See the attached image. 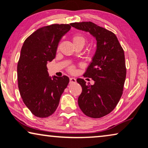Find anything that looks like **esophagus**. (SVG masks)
<instances>
[{
  "label": "esophagus",
  "mask_w": 148,
  "mask_h": 148,
  "mask_svg": "<svg viewBox=\"0 0 148 148\" xmlns=\"http://www.w3.org/2000/svg\"><path fill=\"white\" fill-rule=\"evenodd\" d=\"M76 83V79L74 77L70 78V84H75Z\"/></svg>",
  "instance_id": "esophagus-1"
}]
</instances>
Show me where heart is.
Returning a JSON list of instances; mask_svg holds the SVG:
<instances>
[{
  "label": "heart",
  "mask_w": 148,
  "mask_h": 148,
  "mask_svg": "<svg viewBox=\"0 0 148 148\" xmlns=\"http://www.w3.org/2000/svg\"><path fill=\"white\" fill-rule=\"evenodd\" d=\"M73 43L75 46H82L83 47L86 42V37H84V36L81 35V34H75V35L73 36ZM68 69L70 72H73L75 71V66L73 65L70 66Z\"/></svg>",
  "instance_id": "1"
}]
</instances>
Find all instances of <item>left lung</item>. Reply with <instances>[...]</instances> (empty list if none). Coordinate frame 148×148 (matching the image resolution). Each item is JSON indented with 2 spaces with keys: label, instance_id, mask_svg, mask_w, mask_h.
Instances as JSON below:
<instances>
[{
  "label": "left lung",
  "instance_id": "left-lung-1",
  "mask_svg": "<svg viewBox=\"0 0 148 148\" xmlns=\"http://www.w3.org/2000/svg\"><path fill=\"white\" fill-rule=\"evenodd\" d=\"M72 27L88 32L96 38L97 48L84 77L92 79L94 85L77 79L82 88L79 106L86 116L101 118L114 110L122 96L126 78L125 54L116 35L92 22H76Z\"/></svg>",
  "mask_w": 148,
  "mask_h": 148
}]
</instances>
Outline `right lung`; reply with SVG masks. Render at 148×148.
<instances>
[{"label":"right lung","mask_w":148,"mask_h":148,"mask_svg":"<svg viewBox=\"0 0 148 148\" xmlns=\"http://www.w3.org/2000/svg\"><path fill=\"white\" fill-rule=\"evenodd\" d=\"M69 24H52L36 30L25 40L17 64L18 88L24 104L36 116L46 118L55 112L67 87V76L48 75L47 63L55 58Z\"/></svg>","instance_id":"add662e5"}]
</instances>
